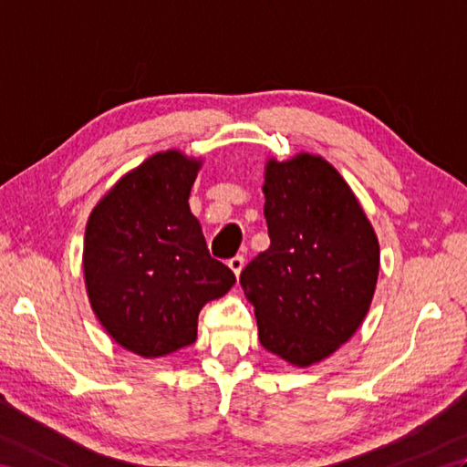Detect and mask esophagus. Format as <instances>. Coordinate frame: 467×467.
<instances>
[{"mask_svg":"<svg viewBox=\"0 0 467 467\" xmlns=\"http://www.w3.org/2000/svg\"><path fill=\"white\" fill-rule=\"evenodd\" d=\"M228 266H231L233 269V273L239 276L241 275V271H243V266H244V256L243 254H236V256H233L231 261H228Z\"/></svg>","mask_w":467,"mask_h":467,"instance_id":"obj_1","label":"esophagus"}]
</instances>
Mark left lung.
I'll use <instances>...</instances> for the list:
<instances>
[{
    "label": "left lung",
    "instance_id": "obj_1",
    "mask_svg": "<svg viewBox=\"0 0 467 467\" xmlns=\"http://www.w3.org/2000/svg\"><path fill=\"white\" fill-rule=\"evenodd\" d=\"M271 246L241 273L259 341L296 367L339 349L359 329L379 275V243L349 184L321 156L265 168Z\"/></svg>",
    "mask_w": 467,
    "mask_h": 467
}]
</instances>
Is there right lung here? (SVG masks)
<instances>
[{"label":"right lung","instance_id":"obj_1","mask_svg":"<svg viewBox=\"0 0 467 467\" xmlns=\"http://www.w3.org/2000/svg\"><path fill=\"white\" fill-rule=\"evenodd\" d=\"M201 161L158 152L124 174L86 224L84 279L112 339L140 357L196 341L198 313L226 295L234 273L206 249L188 196Z\"/></svg>","mask_w":467,"mask_h":467}]
</instances>
